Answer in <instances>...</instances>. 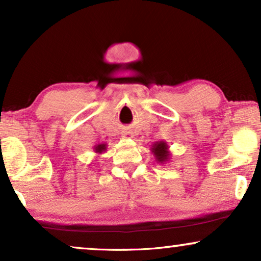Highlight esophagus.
<instances>
[{
	"instance_id": "1",
	"label": "esophagus",
	"mask_w": 261,
	"mask_h": 261,
	"mask_svg": "<svg viewBox=\"0 0 261 261\" xmlns=\"http://www.w3.org/2000/svg\"><path fill=\"white\" fill-rule=\"evenodd\" d=\"M122 135H123V138H132V134L128 133V132H124Z\"/></svg>"
}]
</instances>
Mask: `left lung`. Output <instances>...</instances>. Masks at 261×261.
I'll return each mask as SVG.
<instances>
[{"label": "left lung", "mask_w": 261, "mask_h": 261, "mask_svg": "<svg viewBox=\"0 0 261 261\" xmlns=\"http://www.w3.org/2000/svg\"><path fill=\"white\" fill-rule=\"evenodd\" d=\"M151 151L154 155L156 163L166 164L170 160V151L169 145L166 141H156L152 145Z\"/></svg>", "instance_id": "1"}]
</instances>
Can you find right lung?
Instances as JSON below:
<instances>
[{
    "label": "right lung",
    "mask_w": 261,
    "mask_h": 261,
    "mask_svg": "<svg viewBox=\"0 0 261 261\" xmlns=\"http://www.w3.org/2000/svg\"><path fill=\"white\" fill-rule=\"evenodd\" d=\"M94 151L95 153H97V154H102V153H105L107 151V144L96 145L94 147Z\"/></svg>",
    "instance_id": "add662e5"
}]
</instances>
